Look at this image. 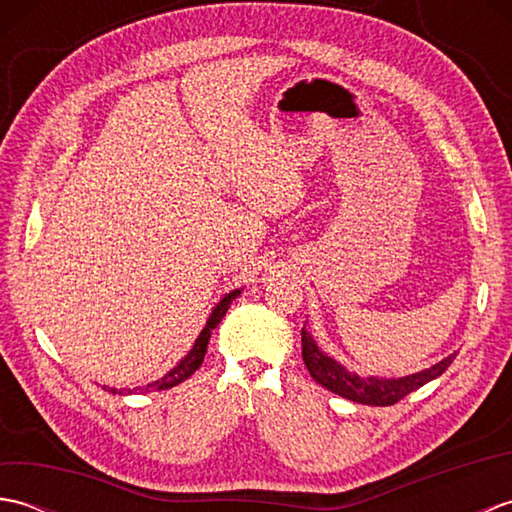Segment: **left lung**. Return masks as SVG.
I'll return each instance as SVG.
<instances>
[{
    "instance_id": "8db88e82",
    "label": "left lung",
    "mask_w": 512,
    "mask_h": 512,
    "mask_svg": "<svg viewBox=\"0 0 512 512\" xmlns=\"http://www.w3.org/2000/svg\"><path fill=\"white\" fill-rule=\"evenodd\" d=\"M301 356H303V363H306V367H308L310 376L325 389H330L332 394H339L347 400L361 402V405L389 407V405H396V402L405 396H409L411 391H416L418 387L427 385L429 380L438 378L444 369L453 363V358L458 354H451L444 358V361L436 363L429 369H424V372L411 374L405 378H361L352 372H347L345 367L332 361L330 356H325L319 347L314 345L312 336L306 332V328H303L301 330Z\"/></svg>"
}]
</instances>
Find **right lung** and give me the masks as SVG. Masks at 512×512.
Instances as JSON below:
<instances>
[{"mask_svg":"<svg viewBox=\"0 0 512 512\" xmlns=\"http://www.w3.org/2000/svg\"><path fill=\"white\" fill-rule=\"evenodd\" d=\"M239 295V290H233V292H228V295L217 303V308L213 310V314H211V319L206 321V328L200 332V336H198V341H195V345H193V350L182 358V361L171 369V372L165 376V378H160V380H156V383H151V385H147V387H136V389H125V394H149L151 389H169V387H173V385H178V383H182V380H187L195 369H198L200 365H202V361H204V354H206V345H209V339H211V332L217 328V323L222 321V317L226 314V310H228V306H231L233 303V299ZM103 389H107V387H103ZM112 394H116V389H110ZM123 391V389H121ZM121 391H118V394H121Z\"/></svg>","mask_w":512,"mask_h":512,"instance_id":"1","label":"right lung"}]
</instances>
